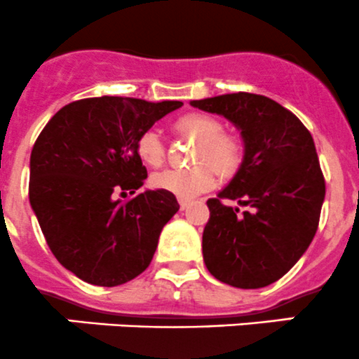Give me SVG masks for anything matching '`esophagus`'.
I'll use <instances>...</instances> for the list:
<instances>
[{
	"instance_id": "esophagus-1",
	"label": "esophagus",
	"mask_w": 359,
	"mask_h": 359,
	"mask_svg": "<svg viewBox=\"0 0 359 359\" xmlns=\"http://www.w3.org/2000/svg\"><path fill=\"white\" fill-rule=\"evenodd\" d=\"M188 205H190V201H188V198H180V209H181V211H184Z\"/></svg>"
}]
</instances>
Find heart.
Segmentation results:
<instances>
[{
    "instance_id": "b5f03b06",
    "label": "heart",
    "mask_w": 359,
    "mask_h": 359,
    "mask_svg": "<svg viewBox=\"0 0 359 359\" xmlns=\"http://www.w3.org/2000/svg\"><path fill=\"white\" fill-rule=\"evenodd\" d=\"M175 133L197 141L194 162L209 161L212 164L194 165L190 169H165L151 176V184L157 190L169 191L178 198H194L198 194L211 190L216 184V172L222 176H232L243 164V147L236 137L223 134V127L215 116L204 113H187L172 123ZM136 154L141 162L157 168L164 161V144L154 130H147L137 137Z\"/></svg>"
}]
</instances>
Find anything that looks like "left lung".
I'll use <instances>...</instances> for the list:
<instances>
[{"mask_svg": "<svg viewBox=\"0 0 359 359\" xmlns=\"http://www.w3.org/2000/svg\"><path fill=\"white\" fill-rule=\"evenodd\" d=\"M190 104L225 116L244 141L239 171L208 201L205 267L236 288L272 285L300 260L318 230L325 178L314 140L290 109L265 95L237 92ZM225 200L250 209L239 213Z\"/></svg>", "mask_w": 359, "mask_h": 359, "instance_id": "left-lung-1", "label": "left lung"}]
</instances>
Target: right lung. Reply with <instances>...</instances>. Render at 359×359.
<instances>
[{
	"label": "right lung",
	"instance_id": "add662e5",
	"mask_svg": "<svg viewBox=\"0 0 359 359\" xmlns=\"http://www.w3.org/2000/svg\"><path fill=\"white\" fill-rule=\"evenodd\" d=\"M181 101L134 97L80 99L60 108L31 151L29 202L59 264L95 286L123 285L154 258L165 223L178 212L176 197L147 190L137 137Z\"/></svg>",
	"mask_w": 359,
	"mask_h": 359
}]
</instances>
